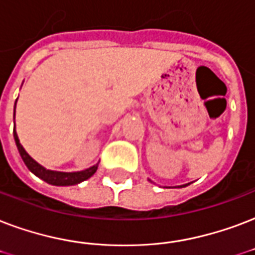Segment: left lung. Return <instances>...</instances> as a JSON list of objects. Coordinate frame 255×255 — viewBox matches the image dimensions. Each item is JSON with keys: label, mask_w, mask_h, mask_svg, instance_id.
<instances>
[{"label": "left lung", "mask_w": 255, "mask_h": 255, "mask_svg": "<svg viewBox=\"0 0 255 255\" xmlns=\"http://www.w3.org/2000/svg\"><path fill=\"white\" fill-rule=\"evenodd\" d=\"M149 182H151V180H149ZM188 184H190V183H187V184H182V186H178V187H186V186H188Z\"/></svg>", "instance_id": "left-lung-1"}]
</instances>
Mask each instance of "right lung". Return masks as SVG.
Returning <instances> with one entry per match:
<instances>
[{
	"label": "right lung",
	"instance_id": "obj_1",
	"mask_svg": "<svg viewBox=\"0 0 255 255\" xmlns=\"http://www.w3.org/2000/svg\"><path fill=\"white\" fill-rule=\"evenodd\" d=\"M15 103H17V100H15ZM13 136H14L15 145H17V148H18V152L19 155H21L22 160H24L25 166L28 167L30 172H33L36 176H38L40 179H42L44 182H46V183L53 184V186H73V184H79L81 183V182H84V180L89 179V178L96 172L99 164H95V166L89 167L87 170L75 171V172H63V171L46 170L45 167H42L40 163H37L36 160L25 151L24 147L21 145L18 136H17V132H15V126L14 131H13Z\"/></svg>",
	"mask_w": 255,
	"mask_h": 255
}]
</instances>
